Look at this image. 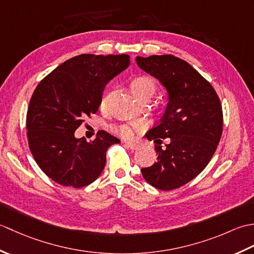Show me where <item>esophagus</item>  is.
Here are the masks:
<instances>
[{"mask_svg":"<svg viewBox=\"0 0 254 254\" xmlns=\"http://www.w3.org/2000/svg\"><path fill=\"white\" fill-rule=\"evenodd\" d=\"M126 145L131 149H137L139 147V145L137 143H133V142H127Z\"/></svg>","mask_w":254,"mask_h":254,"instance_id":"1","label":"esophagus"}]
</instances>
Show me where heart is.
Instances as JSON below:
<instances>
[{
    "label": "heart",
    "mask_w": 254,
    "mask_h": 254,
    "mask_svg": "<svg viewBox=\"0 0 254 254\" xmlns=\"http://www.w3.org/2000/svg\"><path fill=\"white\" fill-rule=\"evenodd\" d=\"M128 88L132 95L135 97L138 101H145L149 100L154 96L156 89H157V84H156L155 79L153 77L148 76V75H137V76L133 77L130 83H128ZM111 98V91H106L102 95L100 100V108L102 110L107 109L108 105ZM115 131L120 134L123 137H130L132 136V127L127 124H121V126L116 127Z\"/></svg>",
    "instance_id": "1"
}]
</instances>
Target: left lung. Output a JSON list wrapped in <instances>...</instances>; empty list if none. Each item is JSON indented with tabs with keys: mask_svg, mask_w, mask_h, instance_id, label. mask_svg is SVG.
<instances>
[{
	"mask_svg": "<svg viewBox=\"0 0 254 254\" xmlns=\"http://www.w3.org/2000/svg\"><path fill=\"white\" fill-rule=\"evenodd\" d=\"M137 65L164 85L169 101L160 123L146 133L157 163L142 168L150 186L174 190L194 179L212 159L223 133L220 100L206 79L185 60L171 55L136 57ZM158 138H168L165 149Z\"/></svg>",
	"mask_w": 254,
	"mask_h": 254,
	"instance_id": "1",
	"label": "left lung"
}]
</instances>
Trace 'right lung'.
Returning a JSON list of instances; mask_svg holds the SVG:
<instances>
[{
  "mask_svg": "<svg viewBox=\"0 0 254 254\" xmlns=\"http://www.w3.org/2000/svg\"><path fill=\"white\" fill-rule=\"evenodd\" d=\"M128 65L127 55H80L38 84L27 111V137L38 166L59 185L83 188L104 170L108 148L120 141L106 131L91 142L74 133L98 110L108 82Z\"/></svg>",
  "mask_w": 254,
  "mask_h": 254,
  "instance_id": "1",
  "label": "right lung"
}]
</instances>
